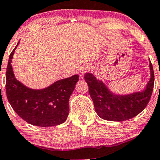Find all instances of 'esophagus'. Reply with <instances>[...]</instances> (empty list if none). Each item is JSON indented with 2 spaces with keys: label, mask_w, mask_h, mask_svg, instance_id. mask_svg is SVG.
Masks as SVG:
<instances>
[{
  "label": "esophagus",
  "mask_w": 160,
  "mask_h": 160,
  "mask_svg": "<svg viewBox=\"0 0 160 160\" xmlns=\"http://www.w3.org/2000/svg\"><path fill=\"white\" fill-rule=\"evenodd\" d=\"M92 69V68L88 65H85V66H83L82 68H81L80 72H81V77H82V75H84L85 73L88 72V71H90Z\"/></svg>",
  "instance_id": "esophagus-1"
}]
</instances>
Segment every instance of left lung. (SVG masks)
<instances>
[{"label":"left lung","mask_w":160,"mask_h":160,"mask_svg":"<svg viewBox=\"0 0 160 160\" xmlns=\"http://www.w3.org/2000/svg\"><path fill=\"white\" fill-rule=\"evenodd\" d=\"M149 70L150 78L144 89L126 95L112 92L93 74H85V80L88 85L89 95L98 116L105 120L122 122L139 114L149 103L153 90L154 72L150 60Z\"/></svg>","instance_id":"obj_1"}]
</instances>
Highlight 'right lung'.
<instances>
[{
	"mask_svg": "<svg viewBox=\"0 0 160 160\" xmlns=\"http://www.w3.org/2000/svg\"><path fill=\"white\" fill-rule=\"evenodd\" d=\"M14 48L10 55L6 72V94L13 109L28 123L41 127L62 124L69 114V98L79 76L74 75L56 81L42 89L30 88L21 83L13 72Z\"/></svg>",
	"mask_w": 160,
	"mask_h": 160,
	"instance_id": "add662e5",
	"label": "right lung"
}]
</instances>
